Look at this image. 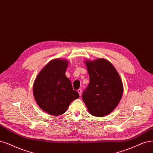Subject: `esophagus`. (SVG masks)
Listing matches in <instances>:
<instances>
[{
	"label": "esophagus",
	"instance_id": "obj_1",
	"mask_svg": "<svg viewBox=\"0 0 153 153\" xmlns=\"http://www.w3.org/2000/svg\"><path fill=\"white\" fill-rule=\"evenodd\" d=\"M77 92H78L79 94V96L81 97V96L82 95V89H79L77 90Z\"/></svg>",
	"mask_w": 153,
	"mask_h": 153
}]
</instances>
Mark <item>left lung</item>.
<instances>
[{"label": "left lung", "instance_id": "obj_1", "mask_svg": "<svg viewBox=\"0 0 153 153\" xmlns=\"http://www.w3.org/2000/svg\"><path fill=\"white\" fill-rule=\"evenodd\" d=\"M89 83L82 94V100L89 114L101 117L108 115L122 99L123 86L114 66L108 60H86Z\"/></svg>", "mask_w": 153, "mask_h": 153}]
</instances>
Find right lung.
I'll use <instances>...</instances> for the list:
<instances>
[{
	"instance_id": "add662e5",
	"label": "right lung",
	"mask_w": 153,
	"mask_h": 153,
	"mask_svg": "<svg viewBox=\"0 0 153 153\" xmlns=\"http://www.w3.org/2000/svg\"><path fill=\"white\" fill-rule=\"evenodd\" d=\"M69 63L68 60L62 59L50 60L34 81V98L39 108L50 115L64 114L72 101L79 98L65 76Z\"/></svg>"
}]
</instances>
